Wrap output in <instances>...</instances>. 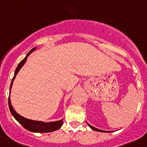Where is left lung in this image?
I'll return each instance as SVG.
<instances>
[{"label": "left lung", "instance_id": "obj_1", "mask_svg": "<svg viewBox=\"0 0 147 147\" xmlns=\"http://www.w3.org/2000/svg\"><path fill=\"white\" fill-rule=\"evenodd\" d=\"M86 123H87V124H88V125H89V126L90 127V128H92V130H94V131H99V132H105V133H107V132H112V131H102V130H100V129H98V128H96L95 127H94V126H92V125H91L90 124L88 123L87 122H86Z\"/></svg>", "mask_w": 147, "mask_h": 147}]
</instances>
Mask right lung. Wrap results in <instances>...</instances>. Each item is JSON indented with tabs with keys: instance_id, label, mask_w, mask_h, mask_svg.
I'll return each instance as SVG.
<instances>
[{
	"instance_id": "1",
	"label": "right lung",
	"mask_w": 147,
	"mask_h": 147,
	"mask_svg": "<svg viewBox=\"0 0 147 147\" xmlns=\"http://www.w3.org/2000/svg\"><path fill=\"white\" fill-rule=\"evenodd\" d=\"M37 49V47H34L27 53L24 58L19 63L18 66L16 67V70L14 72V76H13V79L11 80V86H10V94H11V89L12 88V85H13V82L14 81L16 76L20 71L21 68L25 63L26 61L27 57L30 55L32 52ZM8 107H9V110L13 118L25 128V129L28 130V131H31V132L34 133H49L52 132V131H55L56 130H58L61 126H62L63 123V119L59 120L57 121H52V122H43V121H33V120H29L27 118H24V117L22 116L19 113H16L15 110L13 109V106H12L11 102V97H8Z\"/></svg>"
}]
</instances>
